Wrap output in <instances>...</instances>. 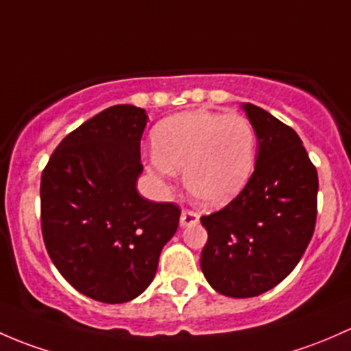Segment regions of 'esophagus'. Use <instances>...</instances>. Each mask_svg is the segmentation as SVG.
Returning a JSON list of instances; mask_svg holds the SVG:
<instances>
[{
    "mask_svg": "<svg viewBox=\"0 0 351 351\" xmlns=\"http://www.w3.org/2000/svg\"><path fill=\"white\" fill-rule=\"evenodd\" d=\"M199 221V215L196 211H191V209H184L182 215H180V226H191L196 225Z\"/></svg>",
    "mask_w": 351,
    "mask_h": 351,
    "instance_id": "1",
    "label": "esophagus"
}]
</instances>
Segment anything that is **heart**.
I'll list each match as a JSON object with an SVG mask.
<instances>
[{
	"label": "heart",
	"mask_w": 351,
	"mask_h": 351,
	"mask_svg": "<svg viewBox=\"0 0 351 351\" xmlns=\"http://www.w3.org/2000/svg\"><path fill=\"white\" fill-rule=\"evenodd\" d=\"M152 140L150 174L169 180L184 171L187 191L202 204L233 199L254 172L256 133L243 114L184 111L158 123Z\"/></svg>",
	"instance_id": "1"
}]
</instances>
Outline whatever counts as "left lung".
Wrapping results in <instances>:
<instances>
[{"instance_id":"obj_1","label":"left lung","mask_w":351,"mask_h":351,"mask_svg":"<svg viewBox=\"0 0 351 351\" xmlns=\"http://www.w3.org/2000/svg\"><path fill=\"white\" fill-rule=\"evenodd\" d=\"M258 138L255 171L234 199L202 216L201 270L219 294L254 298L294 270L316 226L317 172L298 133L243 104Z\"/></svg>"}]
</instances>
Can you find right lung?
<instances>
[{
  "label": "right lung",
  "instance_id": "1",
  "mask_svg": "<svg viewBox=\"0 0 351 351\" xmlns=\"http://www.w3.org/2000/svg\"><path fill=\"white\" fill-rule=\"evenodd\" d=\"M145 125L142 108H108L69 133L42 172L49 256L75 291L108 304L132 301L149 287L179 226V206L136 193Z\"/></svg>",
  "mask_w": 351,
  "mask_h": 351
}]
</instances>
